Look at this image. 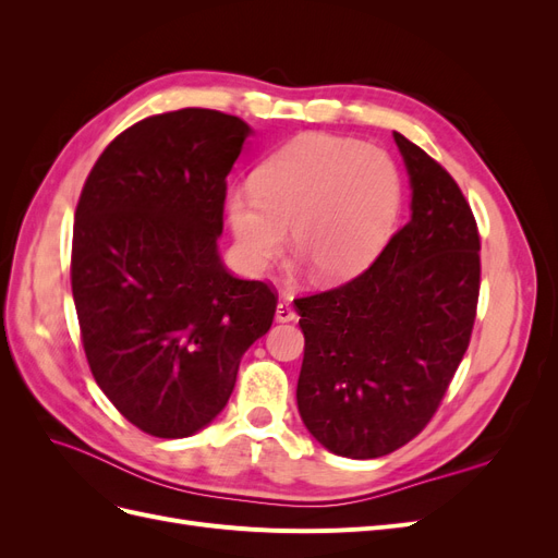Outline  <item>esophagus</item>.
Returning <instances> with one entry per match:
<instances>
[{
    "instance_id": "1",
    "label": "esophagus",
    "mask_w": 558,
    "mask_h": 558,
    "mask_svg": "<svg viewBox=\"0 0 558 558\" xmlns=\"http://www.w3.org/2000/svg\"><path fill=\"white\" fill-rule=\"evenodd\" d=\"M277 320H281V324H289V320H295V310L289 305V302H279L277 305Z\"/></svg>"
}]
</instances>
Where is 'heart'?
<instances>
[{"instance_id": "obj_1", "label": "heart", "mask_w": 558, "mask_h": 558, "mask_svg": "<svg viewBox=\"0 0 558 558\" xmlns=\"http://www.w3.org/2000/svg\"><path fill=\"white\" fill-rule=\"evenodd\" d=\"M402 179L388 154L353 140L307 134L269 156L251 191L226 197L240 256L253 272L279 258L286 230L320 281H344L373 260L393 230Z\"/></svg>"}]
</instances>
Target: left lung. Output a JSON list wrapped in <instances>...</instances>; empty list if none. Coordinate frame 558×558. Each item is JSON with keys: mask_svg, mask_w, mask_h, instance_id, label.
Instances as JSON below:
<instances>
[{"mask_svg": "<svg viewBox=\"0 0 558 558\" xmlns=\"http://www.w3.org/2000/svg\"><path fill=\"white\" fill-rule=\"evenodd\" d=\"M412 216L365 272L298 298V410L337 456L379 459L428 426L470 344L480 230L459 183L400 132Z\"/></svg>", "mask_w": 558, "mask_h": 558, "instance_id": "obj_1", "label": "left lung"}]
</instances>
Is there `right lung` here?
Here are the masks:
<instances>
[{"label": "right lung", "mask_w": 558, "mask_h": 558, "mask_svg": "<svg viewBox=\"0 0 558 558\" xmlns=\"http://www.w3.org/2000/svg\"><path fill=\"white\" fill-rule=\"evenodd\" d=\"M251 128L214 109L148 116L97 158L76 205L72 293L90 373L130 424L189 437L226 408L277 295L216 251Z\"/></svg>", "instance_id": "right-lung-1"}]
</instances>
